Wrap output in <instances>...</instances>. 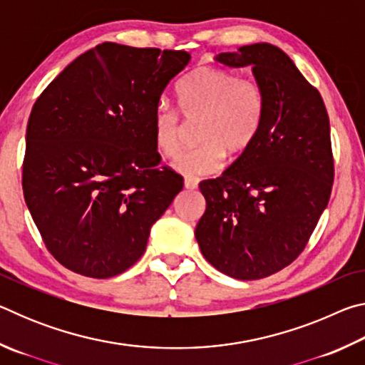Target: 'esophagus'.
Listing matches in <instances>:
<instances>
[{
    "label": "esophagus",
    "instance_id": "obj_1",
    "mask_svg": "<svg viewBox=\"0 0 365 365\" xmlns=\"http://www.w3.org/2000/svg\"><path fill=\"white\" fill-rule=\"evenodd\" d=\"M185 188L187 190H195L197 188V183H200V180H197L196 177H191V175H187L185 177Z\"/></svg>",
    "mask_w": 365,
    "mask_h": 365
}]
</instances>
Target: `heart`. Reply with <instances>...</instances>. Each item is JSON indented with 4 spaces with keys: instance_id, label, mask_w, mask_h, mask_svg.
Wrapping results in <instances>:
<instances>
[{
    "instance_id": "heart-1",
    "label": "heart",
    "mask_w": 365,
    "mask_h": 365,
    "mask_svg": "<svg viewBox=\"0 0 365 365\" xmlns=\"http://www.w3.org/2000/svg\"><path fill=\"white\" fill-rule=\"evenodd\" d=\"M180 113L187 120L201 119L196 140L200 146L177 159L175 169L187 175L217 172L228 156H240L252 145L264 120V95L248 78L220 67H197L178 85ZM153 138L158 151L175 158L183 145L180 114L159 106L153 117Z\"/></svg>"
}]
</instances>
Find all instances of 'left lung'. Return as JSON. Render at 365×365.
Listing matches in <instances>:
<instances>
[{
  "label": "left lung",
  "mask_w": 365,
  "mask_h": 365,
  "mask_svg": "<svg viewBox=\"0 0 365 365\" xmlns=\"http://www.w3.org/2000/svg\"><path fill=\"white\" fill-rule=\"evenodd\" d=\"M215 59L250 66L265 109L248 150L220 177L200 183L206 212L195 237L222 274L257 280L301 255L329 205L335 177L329 114L317 88L270 43Z\"/></svg>",
  "instance_id": "left-lung-1"
}]
</instances>
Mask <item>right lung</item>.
<instances>
[{"label":"right lung","mask_w":365,"mask_h":365,"mask_svg":"<svg viewBox=\"0 0 365 365\" xmlns=\"http://www.w3.org/2000/svg\"><path fill=\"white\" fill-rule=\"evenodd\" d=\"M190 53L101 43L72 61L29 117L22 188L59 264L91 279L143 256L154 222L183 188L160 165L153 117Z\"/></svg>","instance_id":"add662e5"}]
</instances>
